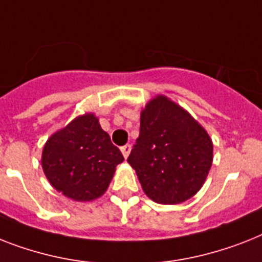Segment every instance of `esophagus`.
<instances>
[{
    "mask_svg": "<svg viewBox=\"0 0 262 262\" xmlns=\"http://www.w3.org/2000/svg\"><path fill=\"white\" fill-rule=\"evenodd\" d=\"M130 149H132V146L127 144V145H124V146H121V152H122V155H124L125 159H127V156H129V153H130Z\"/></svg>",
    "mask_w": 262,
    "mask_h": 262,
    "instance_id": "1",
    "label": "esophagus"
}]
</instances>
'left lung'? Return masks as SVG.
<instances>
[{"mask_svg":"<svg viewBox=\"0 0 262 262\" xmlns=\"http://www.w3.org/2000/svg\"><path fill=\"white\" fill-rule=\"evenodd\" d=\"M127 163L146 196L178 205L203 186L212 164V141L190 113L157 95L141 112L140 136Z\"/></svg>","mask_w":262,"mask_h":262,"instance_id":"1","label":"left lung"}]
</instances>
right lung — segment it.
<instances>
[{
	"label": "right lung",
	"instance_id": "1",
	"mask_svg": "<svg viewBox=\"0 0 262 262\" xmlns=\"http://www.w3.org/2000/svg\"><path fill=\"white\" fill-rule=\"evenodd\" d=\"M124 156L91 113L76 117L47 140L42 171L55 190L72 201L87 202L107 190Z\"/></svg>",
	"mask_w": 262,
	"mask_h": 262
}]
</instances>
